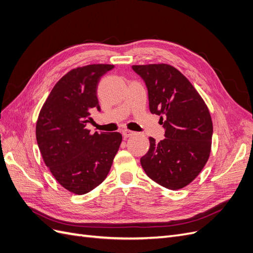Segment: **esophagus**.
Segmentation results:
<instances>
[{
  "label": "esophagus",
  "mask_w": 253,
  "mask_h": 253,
  "mask_svg": "<svg viewBox=\"0 0 253 253\" xmlns=\"http://www.w3.org/2000/svg\"><path fill=\"white\" fill-rule=\"evenodd\" d=\"M122 135H124L125 138H127V137H131V136L135 135V132L129 131V129H124V131H122Z\"/></svg>",
  "instance_id": "obj_1"
}]
</instances>
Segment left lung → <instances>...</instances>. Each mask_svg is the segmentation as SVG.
Instances as JSON below:
<instances>
[{
	"instance_id": "8db88e82",
	"label": "left lung",
	"mask_w": 253,
	"mask_h": 253,
	"mask_svg": "<svg viewBox=\"0 0 253 253\" xmlns=\"http://www.w3.org/2000/svg\"><path fill=\"white\" fill-rule=\"evenodd\" d=\"M132 68L148 87L151 113L166 119V138L157 142L150 137V149L140 158L141 167L158 185L182 189L197 177L210 156L213 125L208 106L174 66L158 63Z\"/></svg>"
}]
</instances>
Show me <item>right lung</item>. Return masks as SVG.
<instances>
[{
    "instance_id": "right-lung-1",
    "label": "right lung",
    "mask_w": 253,
    "mask_h": 253,
    "mask_svg": "<svg viewBox=\"0 0 253 253\" xmlns=\"http://www.w3.org/2000/svg\"><path fill=\"white\" fill-rule=\"evenodd\" d=\"M112 64L76 67L51 89L39 113L36 137L42 158L56 180L70 192L82 195L106 178L122 135L90 134L89 112L100 111L97 85Z\"/></svg>"
}]
</instances>
